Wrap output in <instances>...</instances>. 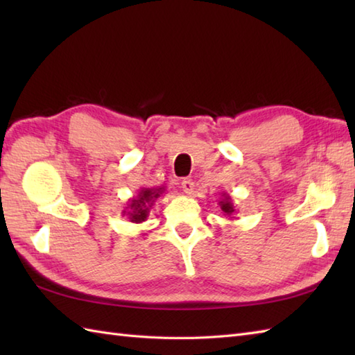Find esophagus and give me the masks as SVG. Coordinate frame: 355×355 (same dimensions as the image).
<instances>
[{"instance_id": "1", "label": "esophagus", "mask_w": 355, "mask_h": 355, "mask_svg": "<svg viewBox=\"0 0 355 355\" xmlns=\"http://www.w3.org/2000/svg\"><path fill=\"white\" fill-rule=\"evenodd\" d=\"M182 187H183V192H184V193L191 195V193L193 192V189H195V184H193L192 180L186 178V180H183V182H182Z\"/></svg>"}]
</instances>
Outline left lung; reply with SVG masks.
Segmentation results:
<instances>
[{
  "instance_id": "8db88e82",
  "label": "left lung",
  "mask_w": 355,
  "mask_h": 355,
  "mask_svg": "<svg viewBox=\"0 0 355 355\" xmlns=\"http://www.w3.org/2000/svg\"><path fill=\"white\" fill-rule=\"evenodd\" d=\"M218 206L221 207L223 214L225 216H232V215L236 214V207H235V205H233L232 197H230L227 192H223L221 200H220V202H218ZM233 218H235V216H233Z\"/></svg>"
}]
</instances>
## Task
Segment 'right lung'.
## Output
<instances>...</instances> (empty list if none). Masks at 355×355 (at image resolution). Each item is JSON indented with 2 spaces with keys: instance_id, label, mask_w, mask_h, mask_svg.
Segmentation results:
<instances>
[{
  "instance_id": "obj_1",
  "label": "right lung",
  "mask_w": 355,
  "mask_h": 355,
  "mask_svg": "<svg viewBox=\"0 0 355 355\" xmlns=\"http://www.w3.org/2000/svg\"><path fill=\"white\" fill-rule=\"evenodd\" d=\"M164 191H166L164 186L141 187L137 193V197H134L128 201V206L125 207L122 215H126L130 218V221L135 224L146 221L149 210L153 209L155 200L160 198V195H163Z\"/></svg>"
}]
</instances>
